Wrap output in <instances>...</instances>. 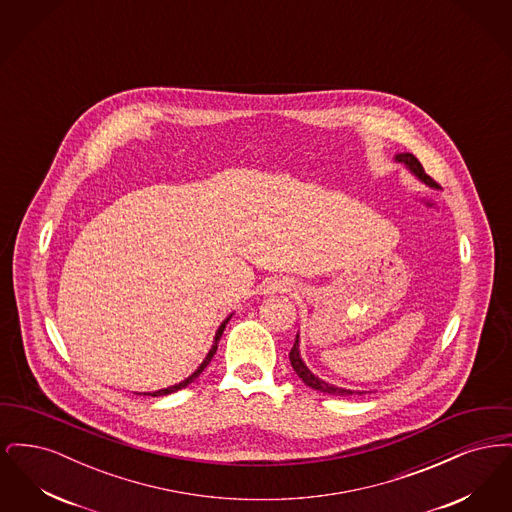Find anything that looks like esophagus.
Segmentation results:
<instances>
[{
  "label": "esophagus",
  "mask_w": 512,
  "mask_h": 512,
  "mask_svg": "<svg viewBox=\"0 0 512 512\" xmlns=\"http://www.w3.org/2000/svg\"><path fill=\"white\" fill-rule=\"evenodd\" d=\"M293 290H295V286L286 278H268L265 282V292L267 293H290Z\"/></svg>",
  "instance_id": "1"
}]
</instances>
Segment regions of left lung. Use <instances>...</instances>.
I'll list each match as a JSON object with an SVG mask.
<instances>
[{
	"instance_id": "1",
	"label": "left lung",
	"mask_w": 512,
	"mask_h": 512,
	"mask_svg": "<svg viewBox=\"0 0 512 512\" xmlns=\"http://www.w3.org/2000/svg\"><path fill=\"white\" fill-rule=\"evenodd\" d=\"M393 159H395V163H401L403 167H407V171H411V174H414V176H416L420 182H424L426 186H430V188H436V186H438V184L424 172L420 161L414 157L413 153H397ZM290 363H292L295 374L305 382V386H309V388H313V390L322 391V393H328V395H353V393L363 395V393H366V391H353L347 390V388H338V386H334V384H328V382L320 380L317 374H313V372L309 370V366L305 365L303 359H301L299 334L295 336V343H293L292 351H290Z\"/></svg>"
}]
</instances>
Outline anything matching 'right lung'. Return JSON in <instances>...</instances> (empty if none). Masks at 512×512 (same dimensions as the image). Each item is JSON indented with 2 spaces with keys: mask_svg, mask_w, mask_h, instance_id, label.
<instances>
[{
  "mask_svg": "<svg viewBox=\"0 0 512 512\" xmlns=\"http://www.w3.org/2000/svg\"><path fill=\"white\" fill-rule=\"evenodd\" d=\"M234 313H230L228 317L224 318L222 322H220L219 328H217V332H215V338H213V345H211V349H209V353L205 355V359L201 361V365L195 368L194 372L188 376V378H184L182 382H178V384H174V386H169V388H163V390L157 391H144V395H151V397H159V395H169V393H174V391L182 390V388H186V386H190L192 382H194L195 378L205 370V366L211 363V359H213V355L217 353V347H219L220 336H222V332H224V328H226V324H228V320L232 318ZM138 395H142V393H138Z\"/></svg>",
  "mask_w": 512,
  "mask_h": 512,
  "instance_id": "1",
  "label": "right lung"
}]
</instances>
